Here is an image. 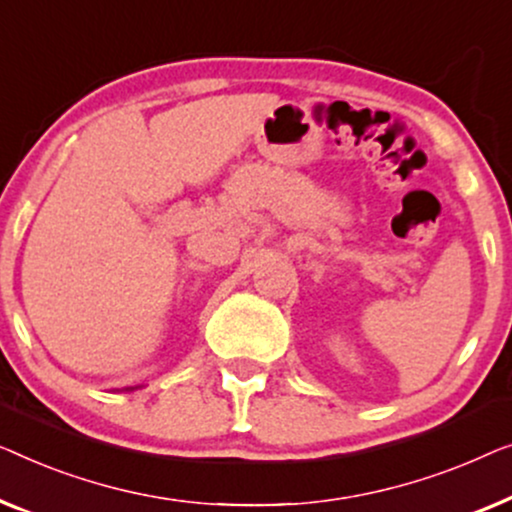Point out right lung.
<instances>
[{
  "instance_id": "obj_1",
  "label": "right lung",
  "mask_w": 512,
  "mask_h": 512,
  "mask_svg": "<svg viewBox=\"0 0 512 512\" xmlns=\"http://www.w3.org/2000/svg\"><path fill=\"white\" fill-rule=\"evenodd\" d=\"M127 390H129V392H132V390H134V387H127Z\"/></svg>"
}]
</instances>
